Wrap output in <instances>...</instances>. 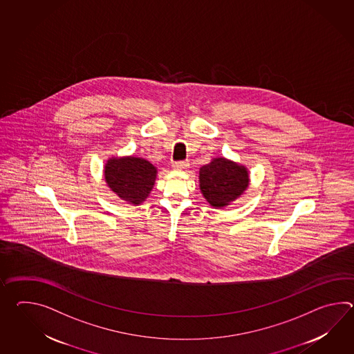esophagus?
I'll use <instances>...</instances> for the list:
<instances>
[{
    "mask_svg": "<svg viewBox=\"0 0 354 354\" xmlns=\"http://www.w3.org/2000/svg\"><path fill=\"white\" fill-rule=\"evenodd\" d=\"M188 161H176V162L173 164V167L175 170H185V169H188Z\"/></svg>",
    "mask_w": 354,
    "mask_h": 354,
    "instance_id": "1",
    "label": "esophagus"
}]
</instances>
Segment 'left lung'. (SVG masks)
I'll use <instances>...</instances> for the list:
<instances>
[{"label": "left lung", "mask_w": 354, "mask_h": 354, "mask_svg": "<svg viewBox=\"0 0 354 354\" xmlns=\"http://www.w3.org/2000/svg\"><path fill=\"white\" fill-rule=\"evenodd\" d=\"M248 187V169L227 158H213L199 170L201 192L205 201L216 208L226 207L234 202Z\"/></svg>", "instance_id": "8db88e82"}]
</instances>
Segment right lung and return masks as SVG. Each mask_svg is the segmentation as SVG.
<instances>
[{
  "instance_id": "add662e5",
  "label": "right lung",
  "mask_w": 354,
  "mask_h": 354,
  "mask_svg": "<svg viewBox=\"0 0 354 354\" xmlns=\"http://www.w3.org/2000/svg\"><path fill=\"white\" fill-rule=\"evenodd\" d=\"M158 170L142 158H111L104 169L105 181L117 196L132 205H141L149 196Z\"/></svg>"
}]
</instances>
